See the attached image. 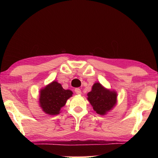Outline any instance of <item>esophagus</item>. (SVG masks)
Here are the masks:
<instances>
[{
    "instance_id": "esophagus-1",
    "label": "esophagus",
    "mask_w": 158,
    "mask_h": 158,
    "mask_svg": "<svg viewBox=\"0 0 158 158\" xmlns=\"http://www.w3.org/2000/svg\"><path fill=\"white\" fill-rule=\"evenodd\" d=\"M74 92H75L77 94H80V93H81V89H80L79 88H76V89H74Z\"/></svg>"
}]
</instances>
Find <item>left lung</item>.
I'll use <instances>...</instances> for the list:
<instances>
[{
	"label": "left lung",
	"instance_id": "left-lung-1",
	"mask_svg": "<svg viewBox=\"0 0 158 158\" xmlns=\"http://www.w3.org/2000/svg\"><path fill=\"white\" fill-rule=\"evenodd\" d=\"M87 95L88 100L94 111L100 115H105L111 111L117 102L116 92L105 89L98 82L93 84L91 91Z\"/></svg>",
	"mask_w": 158,
	"mask_h": 158
}]
</instances>
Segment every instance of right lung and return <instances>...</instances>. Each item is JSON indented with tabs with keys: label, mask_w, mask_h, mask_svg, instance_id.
Segmentation results:
<instances>
[{
	"label": "right lung",
	"mask_w": 158,
	"mask_h": 158,
	"mask_svg": "<svg viewBox=\"0 0 158 158\" xmlns=\"http://www.w3.org/2000/svg\"><path fill=\"white\" fill-rule=\"evenodd\" d=\"M40 93V106L42 111L49 115L59 114L61 108L73 94L70 90H65L56 81L42 89Z\"/></svg>",
	"instance_id": "1"
}]
</instances>
